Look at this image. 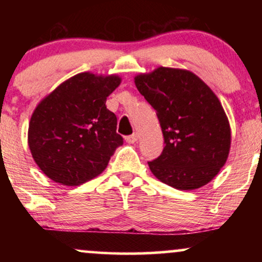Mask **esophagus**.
<instances>
[{"instance_id": "obj_1", "label": "esophagus", "mask_w": 262, "mask_h": 262, "mask_svg": "<svg viewBox=\"0 0 262 262\" xmlns=\"http://www.w3.org/2000/svg\"><path fill=\"white\" fill-rule=\"evenodd\" d=\"M138 140V134L137 133H133L132 135H128V137H125V141L129 144H133L135 141Z\"/></svg>"}]
</instances>
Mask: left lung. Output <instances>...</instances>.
<instances>
[{"label": "left lung", "mask_w": 262, "mask_h": 262, "mask_svg": "<svg viewBox=\"0 0 262 262\" xmlns=\"http://www.w3.org/2000/svg\"><path fill=\"white\" fill-rule=\"evenodd\" d=\"M134 81L156 111L164 134L161 155L148 162L154 176L183 191L212 181L227 161L231 139L228 117L214 92L181 69L161 66Z\"/></svg>", "instance_id": "obj_1"}]
</instances>
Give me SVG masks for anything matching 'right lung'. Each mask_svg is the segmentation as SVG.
Masks as SVG:
<instances>
[{"label":"right lung","mask_w":262,"mask_h":262,"mask_svg":"<svg viewBox=\"0 0 262 262\" xmlns=\"http://www.w3.org/2000/svg\"><path fill=\"white\" fill-rule=\"evenodd\" d=\"M121 83L117 75L81 73L38 104L28 128L32 156L53 181L79 186L98 176L123 144L106 101Z\"/></svg>","instance_id":"1"}]
</instances>
